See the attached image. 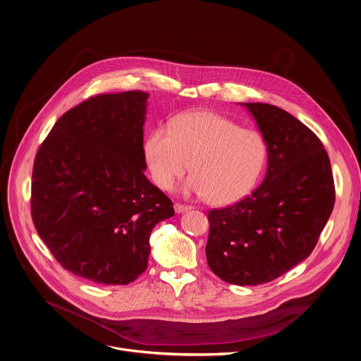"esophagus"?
Wrapping results in <instances>:
<instances>
[{
	"label": "esophagus",
	"instance_id": "1",
	"mask_svg": "<svg viewBox=\"0 0 361 361\" xmlns=\"http://www.w3.org/2000/svg\"><path fill=\"white\" fill-rule=\"evenodd\" d=\"M174 209H176L177 213H183V212L190 210L191 206H190V204H183V203H176V204H174Z\"/></svg>",
	"mask_w": 361,
	"mask_h": 361
}]
</instances>
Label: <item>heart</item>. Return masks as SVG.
<instances>
[{
  "label": "heart",
  "instance_id": "obj_1",
  "mask_svg": "<svg viewBox=\"0 0 361 361\" xmlns=\"http://www.w3.org/2000/svg\"><path fill=\"white\" fill-rule=\"evenodd\" d=\"M145 161L157 187L170 190L190 169L184 191L213 204H231L257 183L267 158L263 135L214 112H190L171 128L155 127L145 141Z\"/></svg>",
  "mask_w": 361,
  "mask_h": 361
}]
</instances>
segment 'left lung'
<instances>
[{"mask_svg":"<svg viewBox=\"0 0 361 361\" xmlns=\"http://www.w3.org/2000/svg\"><path fill=\"white\" fill-rule=\"evenodd\" d=\"M267 144L264 181L243 200L207 213L210 270L235 285L279 279L316 247L334 204L331 163L320 138L286 111L242 104Z\"/></svg>","mask_w":361,"mask_h":361,"instance_id":"obj_1","label":"left lung"}]
</instances>
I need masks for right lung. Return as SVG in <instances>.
<instances>
[{"instance_id": "right-lung-1", "label": "right lung", "mask_w": 361, "mask_h": 361, "mask_svg": "<svg viewBox=\"0 0 361 361\" xmlns=\"http://www.w3.org/2000/svg\"><path fill=\"white\" fill-rule=\"evenodd\" d=\"M144 91L94 95L63 114L37 151L32 219L72 274L104 285L141 276L152 228L173 202L144 174Z\"/></svg>"}]
</instances>
